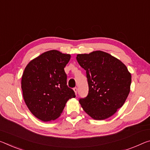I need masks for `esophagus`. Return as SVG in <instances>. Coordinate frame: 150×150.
Returning <instances> with one entry per match:
<instances>
[{
  "instance_id": "esophagus-1",
  "label": "esophagus",
  "mask_w": 150,
  "mask_h": 150,
  "mask_svg": "<svg viewBox=\"0 0 150 150\" xmlns=\"http://www.w3.org/2000/svg\"><path fill=\"white\" fill-rule=\"evenodd\" d=\"M73 90H74V91H75V94L77 95V91H78V88L75 87L73 88Z\"/></svg>"
}]
</instances>
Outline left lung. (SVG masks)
<instances>
[{
	"label": "left lung",
	"mask_w": 150,
	"mask_h": 150,
	"mask_svg": "<svg viewBox=\"0 0 150 150\" xmlns=\"http://www.w3.org/2000/svg\"><path fill=\"white\" fill-rule=\"evenodd\" d=\"M76 59L86 71L89 85L87 97L79 100L83 109L94 120L111 117L122 108L129 93L132 76L126 66L101 51L79 54Z\"/></svg>",
	"instance_id": "left-lung-1"
}]
</instances>
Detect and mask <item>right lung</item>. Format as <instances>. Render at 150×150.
Wrapping results in <instances>:
<instances>
[{"label": "right lung", "mask_w": 150, "mask_h": 150, "mask_svg": "<svg viewBox=\"0 0 150 150\" xmlns=\"http://www.w3.org/2000/svg\"><path fill=\"white\" fill-rule=\"evenodd\" d=\"M70 58V54L52 50L33 59L25 69L21 81L24 100L40 120H56L66 102L75 97L74 91L67 85L64 70Z\"/></svg>", "instance_id": "obj_1"}]
</instances>
